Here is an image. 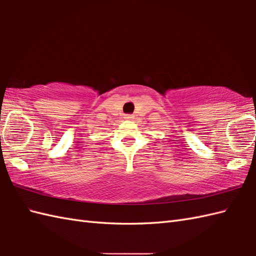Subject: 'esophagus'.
<instances>
[{"mask_svg": "<svg viewBox=\"0 0 256 256\" xmlns=\"http://www.w3.org/2000/svg\"><path fill=\"white\" fill-rule=\"evenodd\" d=\"M124 118H126V120H131V118H133V116H132V114H125V116H124Z\"/></svg>", "mask_w": 256, "mask_h": 256, "instance_id": "1", "label": "esophagus"}]
</instances>
